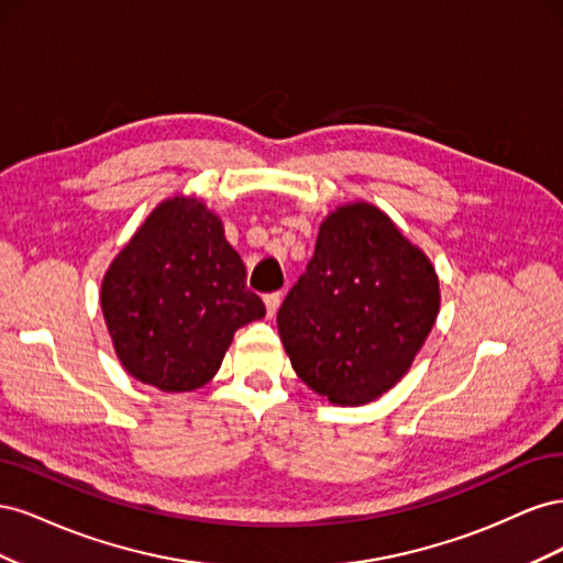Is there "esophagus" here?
Here are the masks:
<instances>
[{"label": "esophagus", "instance_id": "obj_1", "mask_svg": "<svg viewBox=\"0 0 563 563\" xmlns=\"http://www.w3.org/2000/svg\"><path fill=\"white\" fill-rule=\"evenodd\" d=\"M282 302V294L275 291V294H267L265 296V308H267V317H275L277 314V308Z\"/></svg>", "mask_w": 563, "mask_h": 563}]
</instances>
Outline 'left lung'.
I'll list each match as a JSON object with an SVG mask.
<instances>
[{
	"label": "left lung",
	"mask_w": 563,
	"mask_h": 563,
	"mask_svg": "<svg viewBox=\"0 0 563 563\" xmlns=\"http://www.w3.org/2000/svg\"><path fill=\"white\" fill-rule=\"evenodd\" d=\"M437 312L439 282L424 253L376 207L350 203L321 223L277 327L305 385L360 406L411 368Z\"/></svg>",
	"instance_id": "left-lung-1"
}]
</instances>
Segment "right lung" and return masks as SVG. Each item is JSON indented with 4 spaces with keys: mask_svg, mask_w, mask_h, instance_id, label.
I'll return each instance as SVG.
<instances>
[{
    "mask_svg": "<svg viewBox=\"0 0 563 563\" xmlns=\"http://www.w3.org/2000/svg\"><path fill=\"white\" fill-rule=\"evenodd\" d=\"M100 305L119 362L164 391L207 385L236 329L265 317L220 220L174 197L110 265Z\"/></svg>",
    "mask_w": 563,
    "mask_h": 563,
    "instance_id": "add662e5",
    "label": "right lung"
}]
</instances>
